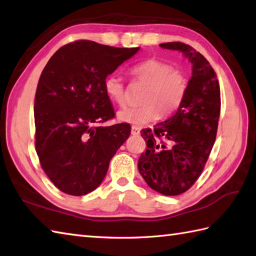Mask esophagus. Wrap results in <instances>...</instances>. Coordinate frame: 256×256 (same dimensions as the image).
<instances>
[{"mask_svg": "<svg viewBox=\"0 0 256 256\" xmlns=\"http://www.w3.org/2000/svg\"><path fill=\"white\" fill-rule=\"evenodd\" d=\"M131 134H132V135H138V134H140V128H138V126H132V128H131Z\"/></svg>", "mask_w": 256, "mask_h": 256, "instance_id": "34e87169", "label": "esophagus"}]
</instances>
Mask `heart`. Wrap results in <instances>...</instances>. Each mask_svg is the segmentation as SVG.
Here are the masks:
<instances>
[{
    "mask_svg": "<svg viewBox=\"0 0 256 256\" xmlns=\"http://www.w3.org/2000/svg\"><path fill=\"white\" fill-rule=\"evenodd\" d=\"M134 81L145 85L140 98L142 105L123 108L118 113L120 121L144 125L160 118H166L178 108L188 92V78L181 70L161 60L150 58L131 68ZM106 96L115 104H126V90L118 75H108L103 83Z\"/></svg>",
    "mask_w": 256,
    "mask_h": 256,
    "instance_id": "b5f03b06",
    "label": "heart"
}]
</instances>
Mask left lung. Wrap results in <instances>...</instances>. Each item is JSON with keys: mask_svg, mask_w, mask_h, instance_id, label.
<instances>
[{"mask_svg": "<svg viewBox=\"0 0 256 256\" xmlns=\"http://www.w3.org/2000/svg\"><path fill=\"white\" fill-rule=\"evenodd\" d=\"M160 46L182 52L192 64V78L172 116L141 131L148 148L138 168L150 188L173 196L186 192L203 171L216 138L221 92L216 74L201 53L181 42Z\"/></svg>", "mask_w": 256, "mask_h": 256, "instance_id": "obj_1", "label": "left lung"}]
</instances>
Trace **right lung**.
Segmentation results:
<instances>
[{"mask_svg": "<svg viewBox=\"0 0 256 256\" xmlns=\"http://www.w3.org/2000/svg\"><path fill=\"white\" fill-rule=\"evenodd\" d=\"M140 48H113L80 40L48 60L34 102L35 148L45 174L60 191H94L131 133L128 123L101 126L115 116L104 80Z\"/></svg>", "mask_w": 256, "mask_h": 256, "instance_id": "obj_1", "label": "right lung"}]
</instances>
